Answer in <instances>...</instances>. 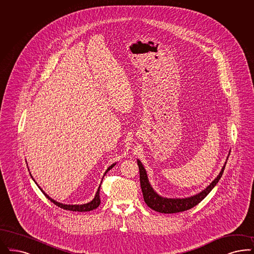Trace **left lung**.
<instances>
[{
	"label": "left lung",
	"instance_id": "8db88e82",
	"mask_svg": "<svg viewBox=\"0 0 254 254\" xmlns=\"http://www.w3.org/2000/svg\"><path fill=\"white\" fill-rule=\"evenodd\" d=\"M227 160L224 166L221 169V171L216 176V178L199 193L188 197H166L160 196L159 194L152 188L149 182L146 169L142 165L140 160L137 159V165H138L139 175H140L141 189H142L143 197L146 204L152 210L159 213H164V214L179 213L196 206L197 203H199L212 191V189L216 187V184L218 183L219 179L221 178L223 174V171L227 164Z\"/></svg>",
	"mask_w": 254,
	"mask_h": 254
}]
</instances>
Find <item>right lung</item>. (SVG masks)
Returning <instances> with one entry per match:
<instances>
[{
	"label": "right lung",
	"instance_id": "obj_1",
	"mask_svg": "<svg viewBox=\"0 0 254 254\" xmlns=\"http://www.w3.org/2000/svg\"><path fill=\"white\" fill-rule=\"evenodd\" d=\"M116 165V163H114L112 164L108 169L105 170V172H104V175L110 170V169L114 168V166ZM30 175H31V172H30ZM31 177L32 179L34 180V182L37 184V186H38V188L42 191V193L46 196V197L52 201V202H54L57 206L60 207V208H63L64 210H68V211H75V212H88V211H92V210H94L96 209L97 207L100 205V203H101V199H100V188H101V185H102V182H101V185L99 186V188H98V190H97V192H96V194H95V197L91 201H89V202H87V203H84V204H64V203H61V202H58L57 200H55L54 198H52V197H50L49 195H47L44 191H43V189L40 188L39 186L38 185V183L35 181V179L33 178V176L31 175ZM103 177V178H104Z\"/></svg>",
	"mask_w": 254,
	"mask_h": 254
}]
</instances>
